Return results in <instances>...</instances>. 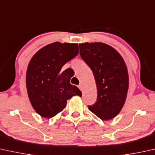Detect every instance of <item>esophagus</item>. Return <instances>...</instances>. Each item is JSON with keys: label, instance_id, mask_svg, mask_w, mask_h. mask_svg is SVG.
I'll return each mask as SVG.
<instances>
[{"label": "esophagus", "instance_id": "1", "mask_svg": "<svg viewBox=\"0 0 155 155\" xmlns=\"http://www.w3.org/2000/svg\"><path fill=\"white\" fill-rule=\"evenodd\" d=\"M78 87H79V89H80V90L82 91V85L81 84H79V86H78Z\"/></svg>", "mask_w": 155, "mask_h": 155}]
</instances>
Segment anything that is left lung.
Here are the masks:
<instances>
[{"mask_svg": "<svg viewBox=\"0 0 155 155\" xmlns=\"http://www.w3.org/2000/svg\"><path fill=\"white\" fill-rule=\"evenodd\" d=\"M82 59L90 67L97 88V101L89 110L103 120H109L120 113L129 89L127 65L120 54L103 42L79 45Z\"/></svg>", "mask_w": 155, "mask_h": 155, "instance_id": "8db88e82", "label": "left lung"}]
</instances>
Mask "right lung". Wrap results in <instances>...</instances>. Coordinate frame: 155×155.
I'll return each instance as SVG.
<instances>
[{
    "mask_svg": "<svg viewBox=\"0 0 155 155\" xmlns=\"http://www.w3.org/2000/svg\"><path fill=\"white\" fill-rule=\"evenodd\" d=\"M78 53L77 43L55 42L31 58L26 71V89L33 109L42 117H52L65 108L67 100L75 95L82 96L79 88L70 83L71 69L62 70Z\"/></svg>",
    "mask_w": 155,
    "mask_h": 155,
    "instance_id": "obj_1",
    "label": "right lung"
}]
</instances>
